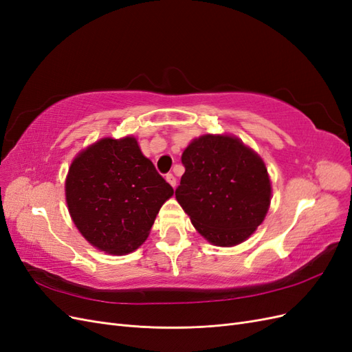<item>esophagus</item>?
Returning a JSON list of instances; mask_svg holds the SVG:
<instances>
[{"label": "esophagus", "instance_id": "1", "mask_svg": "<svg viewBox=\"0 0 352 352\" xmlns=\"http://www.w3.org/2000/svg\"><path fill=\"white\" fill-rule=\"evenodd\" d=\"M166 180H167V182H168L170 185H172L173 188H176V177H175L172 173H167V175H166Z\"/></svg>", "mask_w": 352, "mask_h": 352}]
</instances>
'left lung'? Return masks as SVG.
Listing matches in <instances>:
<instances>
[{"instance_id":"left-lung-1","label":"left lung","mask_w":352,"mask_h":352,"mask_svg":"<svg viewBox=\"0 0 352 352\" xmlns=\"http://www.w3.org/2000/svg\"><path fill=\"white\" fill-rule=\"evenodd\" d=\"M176 199L195 229L217 247L248 239L267 214L272 184L261 157L236 136L202 135L182 154Z\"/></svg>"}]
</instances>
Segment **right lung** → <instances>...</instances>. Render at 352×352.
<instances>
[{
	"label": "right lung",
	"mask_w": 352,
	"mask_h": 352,
	"mask_svg": "<svg viewBox=\"0 0 352 352\" xmlns=\"http://www.w3.org/2000/svg\"><path fill=\"white\" fill-rule=\"evenodd\" d=\"M173 188L158 175L133 136L102 138L73 160L66 201L74 225L95 248L124 255L150 235Z\"/></svg>",
	"instance_id": "1"
}]
</instances>
